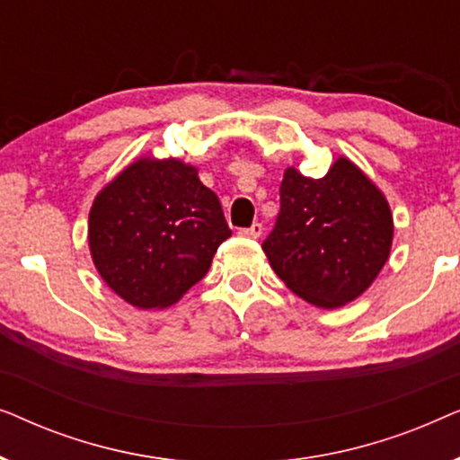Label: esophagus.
Instances as JSON below:
<instances>
[{"label": "esophagus", "mask_w": 460, "mask_h": 460, "mask_svg": "<svg viewBox=\"0 0 460 460\" xmlns=\"http://www.w3.org/2000/svg\"><path fill=\"white\" fill-rule=\"evenodd\" d=\"M261 232H263V226L255 222L253 226H251V228H241V230H238V234L247 236V238H260Z\"/></svg>", "instance_id": "1"}]
</instances>
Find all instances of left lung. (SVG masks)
<instances>
[{"label": "left lung", "instance_id": "8db88e82", "mask_svg": "<svg viewBox=\"0 0 460 460\" xmlns=\"http://www.w3.org/2000/svg\"><path fill=\"white\" fill-rule=\"evenodd\" d=\"M394 238L387 199L345 156L324 178L288 167L280 213L261 249L279 279L312 305L335 310L367 291Z\"/></svg>", "mask_w": 460, "mask_h": 460}]
</instances>
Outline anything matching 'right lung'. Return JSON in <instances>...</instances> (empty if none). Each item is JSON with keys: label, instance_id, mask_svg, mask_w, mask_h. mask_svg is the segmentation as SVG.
Here are the masks:
<instances>
[{"label": "right lung", "instance_id": "add662e5", "mask_svg": "<svg viewBox=\"0 0 460 460\" xmlns=\"http://www.w3.org/2000/svg\"><path fill=\"white\" fill-rule=\"evenodd\" d=\"M232 230L197 167L144 156L93 199L87 241L102 280L140 310L173 305Z\"/></svg>", "mask_w": 460, "mask_h": 460}]
</instances>
